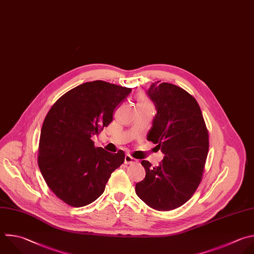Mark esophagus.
<instances>
[{"label": "esophagus", "mask_w": 254, "mask_h": 254, "mask_svg": "<svg viewBox=\"0 0 254 254\" xmlns=\"http://www.w3.org/2000/svg\"><path fill=\"white\" fill-rule=\"evenodd\" d=\"M136 162V159L132 157L130 154H126L125 156V163L126 164H133Z\"/></svg>", "instance_id": "obj_1"}]
</instances>
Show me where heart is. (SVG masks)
Masks as SVG:
<instances>
[{
  "mask_svg": "<svg viewBox=\"0 0 254 254\" xmlns=\"http://www.w3.org/2000/svg\"><path fill=\"white\" fill-rule=\"evenodd\" d=\"M142 105H150V103L142 96H140L137 100V106H142Z\"/></svg>",
  "mask_w": 254,
  "mask_h": 254,
  "instance_id": "1",
  "label": "heart"
}]
</instances>
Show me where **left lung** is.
<instances>
[{
    "mask_svg": "<svg viewBox=\"0 0 254 254\" xmlns=\"http://www.w3.org/2000/svg\"><path fill=\"white\" fill-rule=\"evenodd\" d=\"M147 95L156 109L147 140L164 156L156 167L141 161L145 178L135 185V192L149 207L168 211L185 204L198 188L208 153V131L196 100L184 89L156 81Z\"/></svg>",
    "mask_w": 254,
    "mask_h": 254,
    "instance_id": "8db88e82",
    "label": "left lung"
}]
</instances>
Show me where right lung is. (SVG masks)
<instances>
[{
	"label": "right lung",
	"instance_id": "1",
	"mask_svg": "<svg viewBox=\"0 0 254 254\" xmlns=\"http://www.w3.org/2000/svg\"><path fill=\"white\" fill-rule=\"evenodd\" d=\"M130 92L104 80L88 81L62 96L47 114L38 163L48 187L64 203L81 207L95 201L124 163L122 149L114 154L96 147L92 137L110 125Z\"/></svg>",
	"mask_w": 254,
	"mask_h": 254
}]
</instances>
